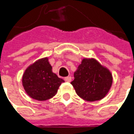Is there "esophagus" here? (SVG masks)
Wrapping results in <instances>:
<instances>
[{"label":"esophagus","instance_id":"1","mask_svg":"<svg viewBox=\"0 0 134 134\" xmlns=\"http://www.w3.org/2000/svg\"><path fill=\"white\" fill-rule=\"evenodd\" d=\"M71 80H72V77H67L64 78V81H65V82H71Z\"/></svg>","mask_w":134,"mask_h":134}]
</instances>
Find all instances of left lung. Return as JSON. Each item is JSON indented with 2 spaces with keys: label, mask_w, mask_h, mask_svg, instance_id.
<instances>
[{
  "label": "left lung",
  "mask_w": 134,
  "mask_h": 134,
  "mask_svg": "<svg viewBox=\"0 0 134 134\" xmlns=\"http://www.w3.org/2000/svg\"><path fill=\"white\" fill-rule=\"evenodd\" d=\"M71 84L77 95L87 102L99 101L106 97L112 85L109 69L94 58H84L74 74Z\"/></svg>",
  "instance_id": "1"
}]
</instances>
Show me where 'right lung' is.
I'll use <instances>...</instances> for the list:
<instances>
[{"instance_id": "obj_1", "label": "right lung", "mask_w": 134, "mask_h": 134, "mask_svg": "<svg viewBox=\"0 0 134 134\" xmlns=\"http://www.w3.org/2000/svg\"><path fill=\"white\" fill-rule=\"evenodd\" d=\"M52 69L47 57L37 60L27 68L22 78L27 94L34 99L45 101L57 94L64 81L53 73Z\"/></svg>"}]
</instances>
